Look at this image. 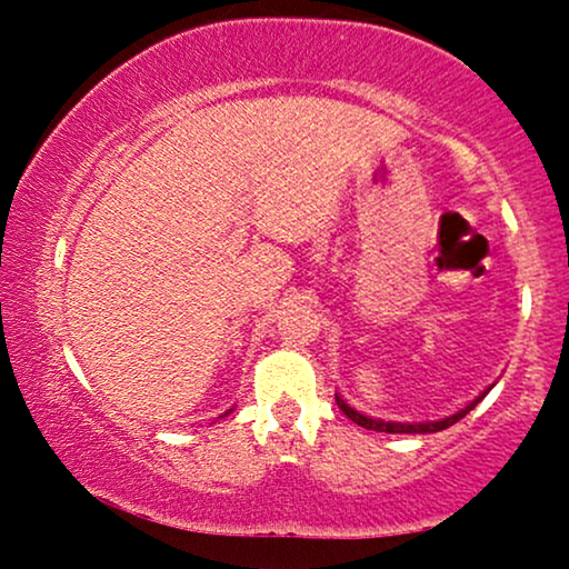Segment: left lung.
<instances>
[{
    "label": "left lung",
    "mask_w": 569,
    "mask_h": 569,
    "mask_svg": "<svg viewBox=\"0 0 569 569\" xmlns=\"http://www.w3.org/2000/svg\"><path fill=\"white\" fill-rule=\"evenodd\" d=\"M489 390H492V388H487L485 393H481L479 398H473V401L468 403L466 409L455 411V415H449V417H441V420H426V422H390V420H375V417H367V415H361V411H358V409H352L350 403L345 401L342 396L335 393V398H337V407L342 409L345 415H348L352 422H358V426L367 428V430H380V433H439V430L455 426L457 420H462V417H466L468 411H471V409L476 407V403H479L481 398H485V396L489 393Z\"/></svg>",
    "instance_id": "8db88e82"
}]
</instances>
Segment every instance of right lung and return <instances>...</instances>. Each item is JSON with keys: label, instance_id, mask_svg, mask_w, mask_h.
Here are the masks:
<instances>
[{"label": "right lung", "instance_id": "1", "mask_svg": "<svg viewBox=\"0 0 569 569\" xmlns=\"http://www.w3.org/2000/svg\"><path fill=\"white\" fill-rule=\"evenodd\" d=\"M230 411H232V409H230ZM230 411H224V415H230Z\"/></svg>", "mask_w": 569, "mask_h": 569}]
</instances>
